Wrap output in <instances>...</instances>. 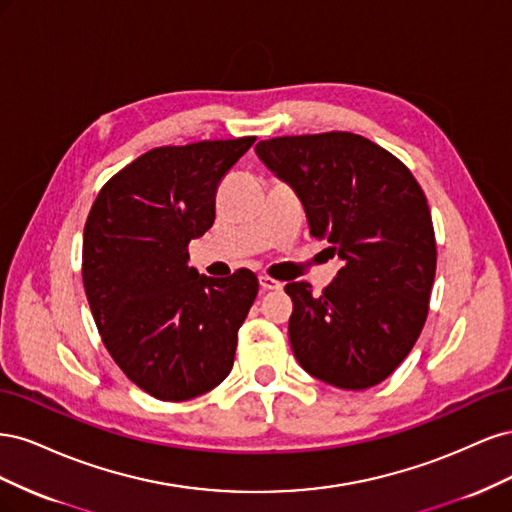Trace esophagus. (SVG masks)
I'll return each instance as SVG.
<instances>
[{
	"instance_id": "esophagus-1",
	"label": "esophagus",
	"mask_w": 512,
	"mask_h": 512,
	"mask_svg": "<svg viewBox=\"0 0 512 512\" xmlns=\"http://www.w3.org/2000/svg\"><path fill=\"white\" fill-rule=\"evenodd\" d=\"M258 282H260L262 290H280L282 288V284L277 282V280H273V277H269V275H260Z\"/></svg>"
}]
</instances>
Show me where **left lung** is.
Wrapping results in <instances>:
<instances>
[{"label":"left lung","instance_id":"1","mask_svg":"<svg viewBox=\"0 0 512 512\" xmlns=\"http://www.w3.org/2000/svg\"><path fill=\"white\" fill-rule=\"evenodd\" d=\"M256 156L299 196L312 237L342 260L320 297L307 282L286 284L294 356L337 389L380 384L406 359L429 312L436 237L421 185L389 151L352 132L271 138Z\"/></svg>","mask_w":512,"mask_h":512}]
</instances>
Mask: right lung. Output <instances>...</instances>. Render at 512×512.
Returning a JSON list of instances; mask_svg holds the SVG:
<instances>
[{
	"label": "right lung",
	"instance_id": "add662e5",
	"mask_svg": "<svg viewBox=\"0 0 512 512\" xmlns=\"http://www.w3.org/2000/svg\"><path fill=\"white\" fill-rule=\"evenodd\" d=\"M254 136L158 147L108 181L83 232V284L106 350L162 401L215 389L232 369L258 277L188 267V243L215 220L218 183Z\"/></svg>",
	"mask_w": 512,
	"mask_h": 512
}]
</instances>
